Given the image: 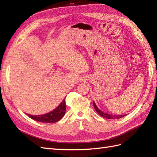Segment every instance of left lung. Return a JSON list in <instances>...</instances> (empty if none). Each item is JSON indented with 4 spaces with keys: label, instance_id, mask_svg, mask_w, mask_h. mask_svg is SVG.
<instances>
[{
    "label": "left lung",
    "instance_id": "obj_1",
    "mask_svg": "<svg viewBox=\"0 0 157 157\" xmlns=\"http://www.w3.org/2000/svg\"><path fill=\"white\" fill-rule=\"evenodd\" d=\"M93 105H94V109L96 110V111L97 112L98 114L101 115V117H102L104 118H106V119H119V118H121L123 117H124L125 115H110V114H108V113H104L101 111V110H100L98 107L96 105L95 102L93 101Z\"/></svg>",
    "mask_w": 157,
    "mask_h": 157
}]
</instances>
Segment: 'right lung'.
Listing matches in <instances>:
<instances>
[{"label":"right lung","mask_w":157,"mask_h":157,"mask_svg":"<svg viewBox=\"0 0 157 157\" xmlns=\"http://www.w3.org/2000/svg\"><path fill=\"white\" fill-rule=\"evenodd\" d=\"M66 111L65 100L64 99L63 102H61L57 107L53 110L52 111L44 115H32L28 114V116L31 119L39 122L42 123H55L59 121L65 115Z\"/></svg>","instance_id":"right-lung-1"}]
</instances>
